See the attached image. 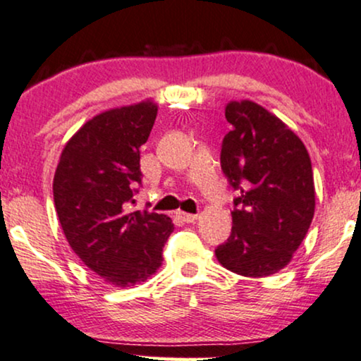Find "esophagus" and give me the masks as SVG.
Wrapping results in <instances>:
<instances>
[{"label":"esophagus","mask_w":361,"mask_h":361,"mask_svg":"<svg viewBox=\"0 0 361 361\" xmlns=\"http://www.w3.org/2000/svg\"><path fill=\"white\" fill-rule=\"evenodd\" d=\"M179 217L184 222H194L197 221V214H189V212H179Z\"/></svg>","instance_id":"esophagus-1"}]
</instances>
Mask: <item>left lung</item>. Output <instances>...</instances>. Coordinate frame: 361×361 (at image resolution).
I'll return each instance as SVG.
<instances>
[{"label":"left lung","mask_w":361,"mask_h":361,"mask_svg":"<svg viewBox=\"0 0 361 361\" xmlns=\"http://www.w3.org/2000/svg\"><path fill=\"white\" fill-rule=\"evenodd\" d=\"M221 167L234 197L233 229L216 249L226 269L247 278L278 273L303 243L314 214L308 150L276 115L251 100L229 102Z\"/></svg>","instance_id":"1"}]
</instances>
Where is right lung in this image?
I'll return each mask as SVG.
<instances>
[{
	"label": "right lung",
	"mask_w": 361,
	"mask_h": 361,
	"mask_svg": "<svg viewBox=\"0 0 361 361\" xmlns=\"http://www.w3.org/2000/svg\"><path fill=\"white\" fill-rule=\"evenodd\" d=\"M157 105L147 100L97 115L66 142L53 179V201L75 255L118 288L145 281L162 264L171 217L130 211L142 184L140 145Z\"/></svg>",
	"instance_id": "obj_1"
}]
</instances>
